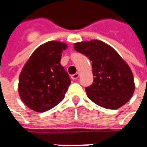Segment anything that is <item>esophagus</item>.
Segmentation results:
<instances>
[{
	"label": "esophagus",
	"instance_id": "obj_1",
	"mask_svg": "<svg viewBox=\"0 0 147 147\" xmlns=\"http://www.w3.org/2000/svg\"><path fill=\"white\" fill-rule=\"evenodd\" d=\"M78 77H79V74L76 73V74H74L71 75V78H72L73 80H76V79L78 78Z\"/></svg>",
	"mask_w": 147,
	"mask_h": 147
}]
</instances>
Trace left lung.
Instances as JSON below:
<instances>
[{
	"mask_svg": "<svg viewBox=\"0 0 147 147\" xmlns=\"http://www.w3.org/2000/svg\"><path fill=\"white\" fill-rule=\"evenodd\" d=\"M74 49L92 61L93 82L85 88L88 97L110 110L126 104L133 96L135 85L133 73L120 55L98 40L75 43Z\"/></svg>",
	"mask_w": 147,
	"mask_h": 147,
	"instance_id": "1",
	"label": "left lung"
}]
</instances>
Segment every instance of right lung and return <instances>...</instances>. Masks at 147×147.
<instances>
[{"instance_id": "right-lung-1", "label": "right lung", "mask_w": 147, "mask_h": 147, "mask_svg": "<svg viewBox=\"0 0 147 147\" xmlns=\"http://www.w3.org/2000/svg\"><path fill=\"white\" fill-rule=\"evenodd\" d=\"M66 44L49 42L32 54L21 71L19 93L23 102L37 112L52 109L65 97L71 80L60 65Z\"/></svg>"}]
</instances>
